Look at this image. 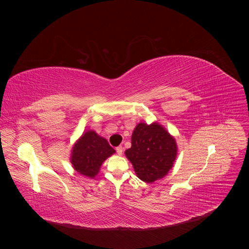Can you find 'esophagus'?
Listing matches in <instances>:
<instances>
[{
    "label": "esophagus",
    "instance_id": "34e87169",
    "mask_svg": "<svg viewBox=\"0 0 249 249\" xmlns=\"http://www.w3.org/2000/svg\"><path fill=\"white\" fill-rule=\"evenodd\" d=\"M116 153H117V155L122 156L123 153H124V147L123 146H117L116 147Z\"/></svg>",
    "mask_w": 249,
    "mask_h": 249
}]
</instances>
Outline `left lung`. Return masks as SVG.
<instances>
[{
  "mask_svg": "<svg viewBox=\"0 0 249 249\" xmlns=\"http://www.w3.org/2000/svg\"><path fill=\"white\" fill-rule=\"evenodd\" d=\"M177 142L161 124L140 123L132 134V146L124 154L137 177L153 183L167 175L177 157Z\"/></svg>",
  "mask_w": 249,
  "mask_h": 249,
  "instance_id": "obj_1",
  "label": "left lung"
}]
</instances>
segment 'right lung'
<instances>
[{"instance_id": "obj_1", "label": "right lung", "mask_w": 249, "mask_h": 249, "mask_svg": "<svg viewBox=\"0 0 249 249\" xmlns=\"http://www.w3.org/2000/svg\"><path fill=\"white\" fill-rule=\"evenodd\" d=\"M115 153L108 141L94 131L85 132L74 143L71 162L74 170L82 176L93 178L100 171L103 162Z\"/></svg>"}]
</instances>
